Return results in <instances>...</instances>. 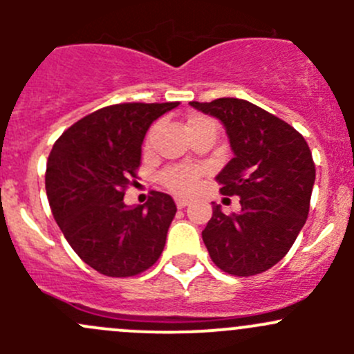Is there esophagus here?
Returning <instances> with one entry per match:
<instances>
[{"label":"esophagus","instance_id":"esophagus-1","mask_svg":"<svg viewBox=\"0 0 354 354\" xmlns=\"http://www.w3.org/2000/svg\"><path fill=\"white\" fill-rule=\"evenodd\" d=\"M174 202H176L178 209H185V207H187L188 203H190V200L185 198V197H176V198H174Z\"/></svg>","mask_w":354,"mask_h":354}]
</instances>
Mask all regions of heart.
I'll list each match as a JSON object with an SVG mask.
<instances>
[{
    "mask_svg": "<svg viewBox=\"0 0 354 354\" xmlns=\"http://www.w3.org/2000/svg\"><path fill=\"white\" fill-rule=\"evenodd\" d=\"M210 121L205 116H194L188 120V128L194 124ZM205 174V169L197 164H178V166H169L159 173V183L167 190L174 192L178 195H190L197 190L200 178Z\"/></svg>",
    "mask_w": 354,
    "mask_h": 354,
    "instance_id": "1",
    "label": "heart"
}]
</instances>
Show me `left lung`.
Instances as JSON below:
<instances>
[{"label":"left lung","mask_w":354,"mask_h":354,"mask_svg":"<svg viewBox=\"0 0 354 354\" xmlns=\"http://www.w3.org/2000/svg\"><path fill=\"white\" fill-rule=\"evenodd\" d=\"M223 121L234 157L217 174L223 195H238L240 214L214 203L202 231L212 262L231 276L266 272L289 252L306 223L315 164L299 131L236 97L190 102Z\"/></svg>","instance_id":"obj_1"}]
</instances>
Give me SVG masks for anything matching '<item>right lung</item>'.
<instances>
[{"mask_svg":"<svg viewBox=\"0 0 354 354\" xmlns=\"http://www.w3.org/2000/svg\"><path fill=\"white\" fill-rule=\"evenodd\" d=\"M180 102H123L71 124L53 145L46 194L66 241L108 277L142 274L157 262L176 214L174 200L152 192L145 205H124L137 180L142 142L152 121Z\"/></svg>","mask_w":354,"mask_h":354,"instance_id":"add662e5","label":"right lung"}]
</instances>
